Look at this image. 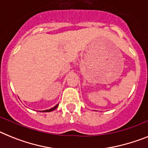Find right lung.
I'll return each mask as SVG.
<instances>
[{
	"label": "right lung",
	"instance_id": "add662e5",
	"mask_svg": "<svg viewBox=\"0 0 148 148\" xmlns=\"http://www.w3.org/2000/svg\"><path fill=\"white\" fill-rule=\"evenodd\" d=\"M58 106H59V104H56V106H54V107H53V108H51V109H50V110H44V111H42L43 112H51V111H53V110H56V108L58 107Z\"/></svg>",
	"mask_w": 148,
	"mask_h": 148
}]
</instances>
